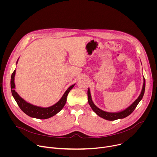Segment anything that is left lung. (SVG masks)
Wrapping results in <instances>:
<instances>
[{"instance_id": "1", "label": "left lung", "mask_w": 157, "mask_h": 157, "mask_svg": "<svg viewBox=\"0 0 157 157\" xmlns=\"http://www.w3.org/2000/svg\"><path fill=\"white\" fill-rule=\"evenodd\" d=\"M145 89V79L144 77V84H143V86H142V91L140 93V94L139 95L138 98L127 108H126L125 109H124L123 110L117 112V113H109V112L104 111V110L100 109L99 108H98L93 102L90 89H89V88H88V90H87L88 103L89 105H90L93 110L98 116H99V117H101L105 120L115 121L117 119H124V118L127 117L128 116H129L130 114H131L133 113V111L135 110L137 105H138L139 102L142 100V99L144 95Z\"/></svg>"}]
</instances>
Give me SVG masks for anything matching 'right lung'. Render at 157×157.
<instances>
[{
  "label": "right lung",
  "instance_id": "1",
  "mask_svg": "<svg viewBox=\"0 0 157 157\" xmlns=\"http://www.w3.org/2000/svg\"><path fill=\"white\" fill-rule=\"evenodd\" d=\"M18 59H17L16 64H17ZM15 71L16 70H15L11 76L10 87H11L12 94L13 98L15 99V101L17 102L18 105L20 108V109L27 116L33 118H36L39 119H46L50 118L54 116L55 115H56V114H58L64 106L66 102V98H67V96H68V93L75 85V84L70 86L68 88V89L65 91V93H64L61 98L59 100V101H58L54 105L48 107H39V106H36L27 102L23 98H21L18 94V93L15 91V82H14Z\"/></svg>",
  "mask_w": 157,
  "mask_h": 157
}]
</instances>
